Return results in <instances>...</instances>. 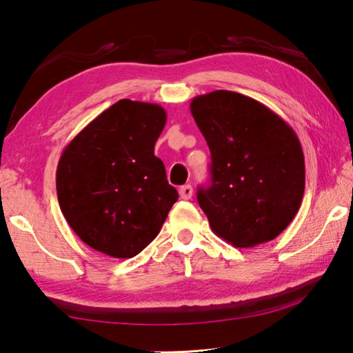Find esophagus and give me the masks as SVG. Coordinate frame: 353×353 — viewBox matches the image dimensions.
Returning <instances> with one entry per match:
<instances>
[{"instance_id": "1", "label": "esophagus", "mask_w": 353, "mask_h": 353, "mask_svg": "<svg viewBox=\"0 0 353 353\" xmlns=\"http://www.w3.org/2000/svg\"><path fill=\"white\" fill-rule=\"evenodd\" d=\"M179 196L183 200H190L192 197V186L191 185H183L181 190H179Z\"/></svg>"}]
</instances>
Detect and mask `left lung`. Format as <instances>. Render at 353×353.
<instances>
[{
    "instance_id": "1",
    "label": "left lung",
    "mask_w": 353,
    "mask_h": 353,
    "mask_svg": "<svg viewBox=\"0 0 353 353\" xmlns=\"http://www.w3.org/2000/svg\"><path fill=\"white\" fill-rule=\"evenodd\" d=\"M194 121L211 150L212 183L197 200L212 232L235 247L268 243L287 229L305 192V157L291 125L250 97H194Z\"/></svg>"
}]
</instances>
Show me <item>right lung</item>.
<instances>
[{
    "mask_svg": "<svg viewBox=\"0 0 353 353\" xmlns=\"http://www.w3.org/2000/svg\"><path fill=\"white\" fill-rule=\"evenodd\" d=\"M167 123L159 104H112L63 148L56 190L77 236L112 258H133L159 234L177 191L154 144Z\"/></svg>",
    "mask_w": 353,
    "mask_h": 353,
    "instance_id": "1",
    "label": "right lung"
}]
</instances>
